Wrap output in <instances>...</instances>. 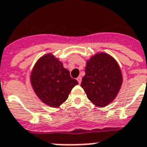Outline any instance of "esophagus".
Wrapping results in <instances>:
<instances>
[{
	"instance_id": "34e87169",
	"label": "esophagus",
	"mask_w": 147,
	"mask_h": 147,
	"mask_svg": "<svg viewBox=\"0 0 147 147\" xmlns=\"http://www.w3.org/2000/svg\"><path fill=\"white\" fill-rule=\"evenodd\" d=\"M77 81H78L79 84H81V82H82V77H81V76H78V78H77Z\"/></svg>"
}]
</instances>
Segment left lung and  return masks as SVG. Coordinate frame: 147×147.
<instances>
[{"mask_svg":"<svg viewBox=\"0 0 147 147\" xmlns=\"http://www.w3.org/2000/svg\"><path fill=\"white\" fill-rule=\"evenodd\" d=\"M81 86L88 98L98 107H105L118 94L122 74L117 62L106 53H98L88 60Z\"/></svg>","mask_w":147,"mask_h":147,"instance_id":"8db88e82","label":"left lung"}]
</instances>
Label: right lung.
<instances>
[{
  "mask_svg": "<svg viewBox=\"0 0 147 147\" xmlns=\"http://www.w3.org/2000/svg\"><path fill=\"white\" fill-rule=\"evenodd\" d=\"M30 81L38 98L53 107L65 101L71 89L78 84L52 54H47L38 60L31 72Z\"/></svg>",
  "mask_w": 147,
  "mask_h": 147,
  "instance_id": "1",
  "label": "right lung"
}]
</instances>
